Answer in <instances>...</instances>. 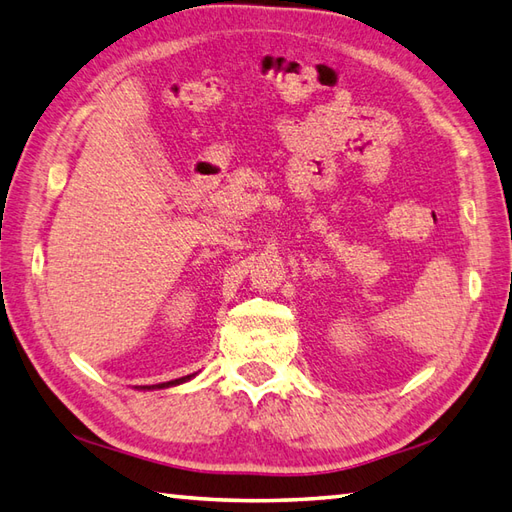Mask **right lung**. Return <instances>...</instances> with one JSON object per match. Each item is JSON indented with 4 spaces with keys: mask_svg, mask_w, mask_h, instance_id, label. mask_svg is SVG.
Listing matches in <instances>:
<instances>
[{
    "mask_svg": "<svg viewBox=\"0 0 512 512\" xmlns=\"http://www.w3.org/2000/svg\"><path fill=\"white\" fill-rule=\"evenodd\" d=\"M194 378V375H185V378H179V380H172V382H161V384H152V387H143V389H165V387H172V384H181L185 380Z\"/></svg>",
    "mask_w": 512,
    "mask_h": 512,
    "instance_id": "right-lung-1",
    "label": "right lung"
}]
</instances>
